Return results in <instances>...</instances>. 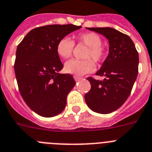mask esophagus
Instances as JSON below:
<instances>
[{
  "label": "esophagus",
  "instance_id": "obj_1",
  "mask_svg": "<svg viewBox=\"0 0 152 152\" xmlns=\"http://www.w3.org/2000/svg\"><path fill=\"white\" fill-rule=\"evenodd\" d=\"M81 77H80V76H74V80H76V81H80V80H81Z\"/></svg>",
  "mask_w": 152,
  "mask_h": 152
}]
</instances>
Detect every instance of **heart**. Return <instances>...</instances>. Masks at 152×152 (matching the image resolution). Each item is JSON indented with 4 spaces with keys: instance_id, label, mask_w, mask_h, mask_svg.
I'll list each match as a JSON object with an SVG mask.
<instances>
[{
    "instance_id": "b5f03b06",
    "label": "heart",
    "mask_w": 152,
    "mask_h": 152,
    "mask_svg": "<svg viewBox=\"0 0 152 152\" xmlns=\"http://www.w3.org/2000/svg\"><path fill=\"white\" fill-rule=\"evenodd\" d=\"M77 41L81 44L85 45L88 47L84 58V60L72 59L68 61L65 64V71L67 73L83 76L84 74L93 72L95 66L92 58L96 62H101L105 57V51L102 47L103 40L100 35L94 32L83 33L77 37ZM74 43L72 40L67 37L59 39L56 45L57 54L62 58H69L72 56L73 52Z\"/></svg>"
}]
</instances>
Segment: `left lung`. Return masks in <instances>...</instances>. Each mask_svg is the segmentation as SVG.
I'll return each mask as SVG.
<instances>
[{
    "instance_id": "obj_1",
    "label": "left lung",
    "mask_w": 152,
    "mask_h": 152,
    "mask_svg": "<svg viewBox=\"0 0 152 152\" xmlns=\"http://www.w3.org/2000/svg\"><path fill=\"white\" fill-rule=\"evenodd\" d=\"M86 28L103 35L109 42V54L96 73L104 79L88 77L91 89L85 94L93 111L107 114L121 107L129 96L138 73V53L131 38L113 28Z\"/></svg>"
}]
</instances>
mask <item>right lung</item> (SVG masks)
<instances>
[{"instance_id": "obj_1", "label": "right lung", "mask_w": 152, "mask_h": 152, "mask_svg": "<svg viewBox=\"0 0 152 152\" xmlns=\"http://www.w3.org/2000/svg\"><path fill=\"white\" fill-rule=\"evenodd\" d=\"M82 28L74 25H51L30 31L16 51L15 72L19 91L31 110L45 117L62 113L66 98L76 82L63 68L56 45L58 40Z\"/></svg>"}]
</instances>
